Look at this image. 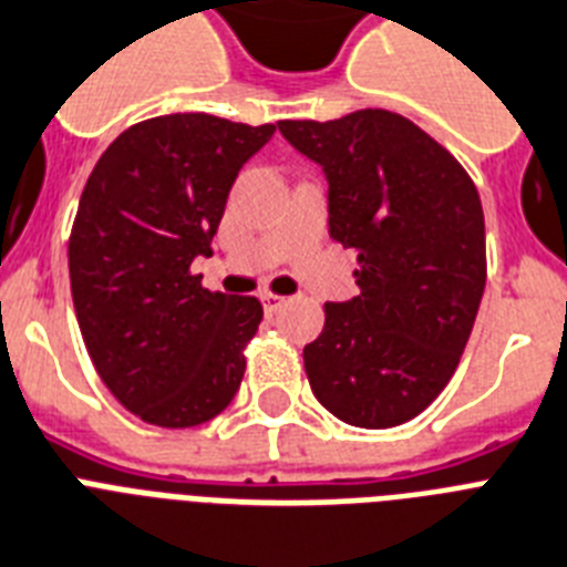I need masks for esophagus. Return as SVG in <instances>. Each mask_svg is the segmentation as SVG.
<instances>
[{
	"label": "esophagus",
	"mask_w": 567,
	"mask_h": 567,
	"mask_svg": "<svg viewBox=\"0 0 567 567\" xmlns=\"http://www.w3.org/2000/svg\"><path fill=\"white\" fill-rule=\"evenodd\" d=\"M261 302H265V308H268L270 315H274V311H279V308H282L288 299L279 297V293H265V297H261Z\"/></svg>",
	"instance_id": "obj_1"
}]
</instances>
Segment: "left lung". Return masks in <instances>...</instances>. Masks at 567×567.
Listing matches in <instances>:
<instances>
[{"label":"left lung","instance_id":"8db88e82","mask_svg":"<svg viewBox=\"0 0 567 567\" xmlns=\"http://www.w3.org/2000/svg\"><path fill=\"white\" fill-rule=\"evenodd\" d=\"M329 179V233L358 250L349 302L302 349L326 411L355 427L419 416L451 381L486 285L483 206L466 168L411 118L358 110L279 122Z\"/></svg>","mask_w":567,"mask_h":567}]
</instances>
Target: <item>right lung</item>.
Segmentation results:
<instances>
[{
	"label": "right lung",
	"mask_w": 567,
	"mask_h": 567,
	"mask_svg": "<svg viewBox=\"0 0 567 567\" xmlns=\"http://www.w3.org/2000/svg\"><path fill=\"white\" fill-rule=\"evenodd\" d=\"M274 131L209 113L145 118L86 179L69 236L78 326L101 381L148 425H204L241 388L261 302L209 291L192 261L212 256L229 188Z\"/></svg>",
	"instance_id": "right-lung-1"
}]
</instances>
